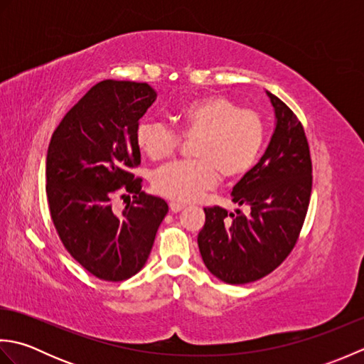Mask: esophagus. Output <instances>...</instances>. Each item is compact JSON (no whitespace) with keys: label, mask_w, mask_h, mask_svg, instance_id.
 Listing matches in <instances>:
<instances>
[{"label":"esophagus","mask_w":364,"mask_h":364,"mask_svg":"<svg viewBox=\"0 0 364 364\" xmlns=\"http://www.w3.org/2000/svg\"><path fill=\"white\" fill-rule=\"evenodd\" d=\"M170 206V211L172 213H180L183 208H184V205H181V203H175V202H172L168 205Z\"/></svg>","instance_id":"obj_1"}]
</instances>
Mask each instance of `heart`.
Instances as JSON below:
<instances>
[{
  "instance_id": "heart-1",
  "label": "heart",
  "mask_w": 364,
  "mask_h": 364,
  "mask_svg": "<svg viewBox=\"0 0 364 364\" xmlns=\"http://www.w3.org/2000/svg\"><path fill=\"white\" fill-rule=\"evenodd\" d=\"M176 122L184 139H196L191 149L196 161L158 168L153 188L180 203L194 202L211 191L219 175L225 180L245 175L258 161L266 141V127L259 115L222 95L194 100L176 114ZM136 142L142 153L158 161L172 156L181 136L164 123L145 120L136 129Z\"/></svg>"
}]
</instances>
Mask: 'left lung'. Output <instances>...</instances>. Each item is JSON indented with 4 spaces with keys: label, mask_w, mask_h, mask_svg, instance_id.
Segmentation results:
<instances>
[{
    "label": "left lung",
    "mask_w": 364,
    "mask_h": 364,
    "mask_svg": "<svg viewBox=\"0 0 364 364\" xmlns=\"http://www.w3.org/2000/svg\"><path fill=\"white\" fill-rule=\"evenodd\" d=\"M266 94L275 114L272 137L258 164L231 191L233 202L250 211L205 208L197 237L205 266L228 284L257 282L280 266L297 242L310 205L311 158L304 127L280 98Z\"/></svg>",
    "instance_id": "1"
}]
</instances>
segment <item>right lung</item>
<instances>
[{"label": "right lung", "mask_w": 364, "mask_h": 364, "mask_svg": "<svg viewBox=\"0 0 364 364\" xmlns=\"http://www.w3.org/2000/svg\"><path fill=\"white\" fill-rule=\"evenodd\" d=\"M146 82L95 84L53 133L46 153V197L67 252L100 280L122 282L141 270L168 206L141 191L129 172L141 164L139 120L156 100ZM117 193L134 194L120 215ZM129 197V196H128Z\"/></svg>", "instance_id": "right-lung-1"}]
</instances>
